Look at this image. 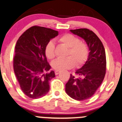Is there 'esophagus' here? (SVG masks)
<instances>
[{"instance_id": "34e87169", "label": "esophagus", "mask_w": 122, "mask_h": 122, "mask_svg": "<svg viewBox=\"0 0 122 122\" xmlns=\"http://www.w3.org/2000/svg\"><path fill=\"white\" fill-rule=\"evenodd\" d=\"M59 73H60V71H55V75H58V74H59Z\"/></svg>"}]
</instances>
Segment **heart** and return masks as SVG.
<instances>
[{"label":"heart","mask_w":122,"mask_h":122,"mask_svg":"<svg viewBox=\"0 0 122 122\" xmlns=\"http://www.w3.org/2000/svg\"><path fill=\"white\" fill-rule=\"evenodd\" d=\"M58 41L63 45L68 47L66 58L57 59L51 62L53 69L56 71H63L73 68L75 65L79 67L84 64L87 60L89 50L86 43L81 41L78 37L71 34H65L60 37ZM45 54L48 59L52 60L56 56L55 45L50 41L45 47Z\"/></svg>","instance_id":"1"}]
</instances>
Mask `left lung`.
Masks as SVG:
<instances>
[{"mask_svg": "<svg viewBox=\"0 0 122 122\" xmlns=\"http://www.w3.org/2000/svg\"><path fill=\"white\" fill-rule=\"evenodd\" d=\"M73 34L85 40L89 48V55L85 64L71 74L65 85V91L76 100L92 97L103 82L106 70V56L104 46L99 37L88 29L71 30Z\"/></svg>", "mask_w": 122, "mask_h": 122, "instance_id": "obj_1", "label": "left lung"}]
</instances>
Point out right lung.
Returning a JSON list of instances; mask_svg holds the SVG:
<instances>
[{"label": "right lung", "instance_id": "add662e5", "mask_svg": "<svg viewBox=\"0 0 122 122\" xmlns=\"http://www.w3.org/2000/svg\"><path fill=\"white\" fill-rule=\"evenodd\" d=\"M57 31L34 26L19 38L15 47L13 66L20 87L26 96L38 99L48 93L49 82L55 77L45 54L46 45L58 36Z\"/></svg>", "mask_w": 122, "mask_h": 122}]
</instances>
